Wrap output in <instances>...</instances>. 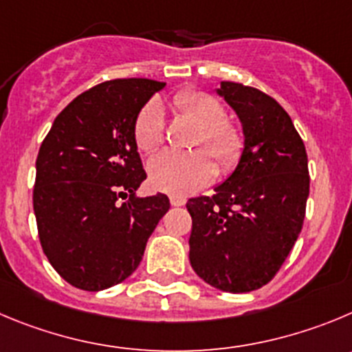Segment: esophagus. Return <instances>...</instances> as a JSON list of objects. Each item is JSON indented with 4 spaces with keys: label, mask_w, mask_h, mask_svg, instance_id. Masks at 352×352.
I'll use <instances>...</instances> for the list:
<instances>
[{
    "label": "esophagus",
    "mask_w": 352,
    "mask_h": 352,
    "mask_svg": "<svg viewBox=\"0 0 352 352\" xmlns=\"http://www.w3.org/2000/svg\"><path fill=\"white\" fill-rule=\"evenodd\" d=\"M170 203H172V206H182V205H186V198H184V196L173 195V196H170Z\"/></svg>",
    "instance_id": "1"
}]
</instances>
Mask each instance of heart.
I'll return each instance as SVG.
<instances>
[{
    "instance_id": "b5f03b06",
    "label": "heart",
    "mask_w": 352,
    "mask_h": 352,
    "mask_svg": "<svg viewBox=\"0 0 352 352\" xmlns=\"http://www.w3.org/2000/svg\"><path fill=\"white\" fill-rule=\"evenodd\" d=\"M172 106L180 116L199 126L192 146L207 153L163 151L149 161L147 172L154 189L184 196L208 186L215 179L217 168L210 155L222 172L234 170L245 153L246 139L243 128L226 118L224 104L206 91L192 88L177 91L172 97ZM133 140L142 153L157 149L165 140V111L156 98L147 102L137 114Z\"/></svg>"
}]
</instances>
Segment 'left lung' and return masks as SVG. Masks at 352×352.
I'll return each instance as SVG.
<instances>
[{
    "instance_id": "left-lung-1",
    "label": "left lung",
    "mask_w": 352,
    "mask_h": 352,
    "mask_svg": "<svg viewBox=\"0 0 352 352\" xmlns=\"http://www.w3.org/2000/svg\"><path fill=\"white\" fill-rule=\"evenodd\" d=\"M217 91L241 120L246 146L215 195L187 201L189 261L212 287L245 294L274 278L302 231L307 153L292 118L267 94L232 81Z\"/></svg>"
}]
</instances>
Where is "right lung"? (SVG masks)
<instances>
[{
  "label": "right lung",
  "mask_w": 352,
  "mask_h": 352,
  "mask_svg": "<svg viewBox=\"0 0 352 352\" xmlns=\"http://www.w3.org/2000/svg\"><path fill=\"white\" fill-rule=\"evenodd\" d=\"M163 87L146 78L104 81L55 118L39 147L32 191L39 241L55 271L80 290L126 280L168 212L161 192L135 198L147 175L133 121Z\"/></svg>",
  "instance_id": "obj_1"
}]
</instances>
